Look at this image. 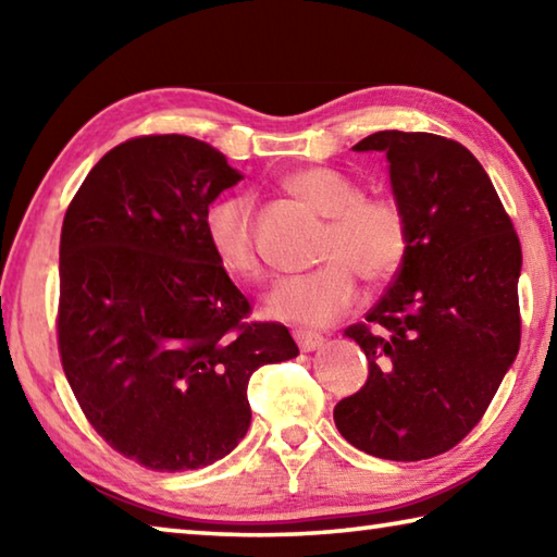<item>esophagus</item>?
<instances>
[{"instance_id": "34e87169", "label": "esophagus", "mask_w": 557, "mask_h": 557, "mask_svg": "<svg viewBox=\"0 0 557 557\" xmlns=\"http://www.w3.org/2000/svg\"><path fill=\"white\" fill-rule=\"evenodd\" d=\"M295 342H297V346L301 348V351H314V348H319L324 344V336L322 334H317V332H305V329H297L295 334Z\"/></svg>"}]
</instances>
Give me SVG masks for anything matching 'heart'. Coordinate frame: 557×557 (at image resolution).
<instances>
[{
	"mask_svg": "<svg viewBox=\"0 0 557 557\" xmlns=\"http://www.w3.org/2000/svg\"><path fill=\"white\" fill-rule=\"evenodd\" d=\"M299 201L326 215L317 270L280 280L268 312L289 324L324 326L346 314L358 295V275L371 285L398 275L410 250V223L391 196H363L354 178L329 166H305L285 178ZM209 248L225 272L245 282L265 280L256 213L245 196H221L203 213Z\"/></svg>",
	"mask_w": 557,
	"mask_h": 557,
	"instance_id": "obj_1",
	"label": "heart"
}]
</instances>
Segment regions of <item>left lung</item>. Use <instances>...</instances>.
<instances>
[{
  "label": "left lung",
  "mask_w": 557,
  "mask_h": 557,
  "mask_svg": "<svg viewBox=\"0 0 557 557\" xmlns=\"http://www.w3.org/2000/svg\"><path fill=\"white\" fill-rule=\"evenodd\" d=\"M354 149L388 157L410 250L366 322L344 332L369 379L336 403L334 422L366 455L430 459L476 428L521 346V243L465 145L383 129Z\"/></svg>",
  "instance_id": "obj_1"
}]
</instances>
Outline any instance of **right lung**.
Returning a JSON list of instances; mask_svg holds the SVG:
<instances>
[{
  "label": "right lung",
  "mask_w": 557,
  "mask_h": 557,
  "mask_svg": "<svg viewBox=\"0 0 557 557\" xmlns=\"http://www.w3.org/2000/svg\"><path fill=\"white\" fill-rule=\"evenodd\" d=\"M240 178L201 139L145 135L110 149L65 211L63 373L92 430L147 469L228 455L250 428L252 371L299 354L287 326L248 322L206 240V209Z\"/></svg>",
  "instance_id": "right-lung-1"
}]
</instances>
